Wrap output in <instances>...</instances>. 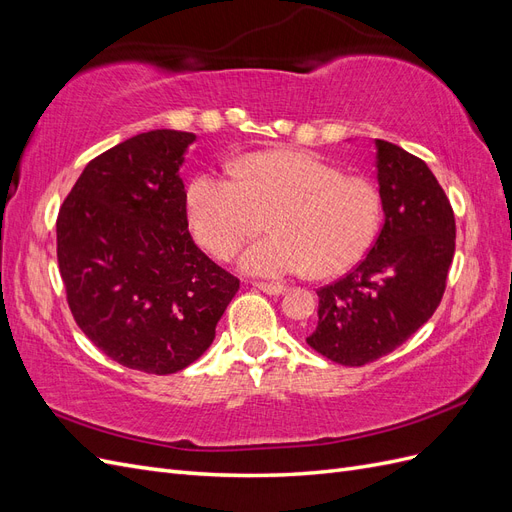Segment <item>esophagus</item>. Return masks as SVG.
<instances>
[{"label":"esophagus","mask_w":512,"mask_h":512,"mask_svg":"<svg viewBox=\"0 0 512 512\" xmlns=\"http://www.w3.org/2000/svg\"><path fill=\"white\" fill-rule=\"evenodd\" d=\"M256 288H258L260 292L271 294V297H280V294L286 292V288L280 286V284H256Z\"/></svg>","instance_id":"obj_1"}]
</instances>
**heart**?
<instances>
[{
  "label": "heart",
  "instance_id": "1",
  "mask_svg": "<svg viewBox=\"0 0 512 512\" xmlns=\"http://www.w3.org/2000/svg\"><path fill=\"white\" fill-rule=\"evenodd\" d=\"M185 209L196 239L220 258L256 237L269 218L273 235L237 260L256 277L342 273L369 250L382 220L374 183L301 149L247 153L235 175L203 170L188 185Z\"/></svg>",
  "mask_w": 512,
  "mask_h": 512
}]
</instances>
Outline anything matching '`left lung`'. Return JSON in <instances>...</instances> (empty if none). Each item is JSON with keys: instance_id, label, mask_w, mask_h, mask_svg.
Instances as JSON below:
<instances>
[{"instance_id": "left-lung-1", "label": "left lung", "mask_w": 512, "mask_h": 512, "mask_svg": "<svg viewBox=\"0 0 512 512\" xmlns=\"http://www.w3.org/2000/svg\"><path fill=\"white\" fill-rule=\"evenodd\" d=\"M374 145L382 230L359 267L318 290V324L307 337L346 367L380 359L423 327L455 254V215L429 166L380 138Z\"/></svg>"}]
</instances>
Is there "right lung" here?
I'll return each instance as SVG.
<instances>
[{"instance_id":"add662e5","label":"right lung","mask_w":512,"mask_h":512,"mask_svg":"<svg viewBox=\"0 0 512 512\" xmlns=\"http://www.w3.org/2000/svg\"><path fill=\"white\" fill-rule=\"evenodd\" d=\"M196 134L149 130L91 160L57 218V260L81 331L145 374L194 363L239 290L188 230L181 166Z\"/></svg>"}]
</instances>
